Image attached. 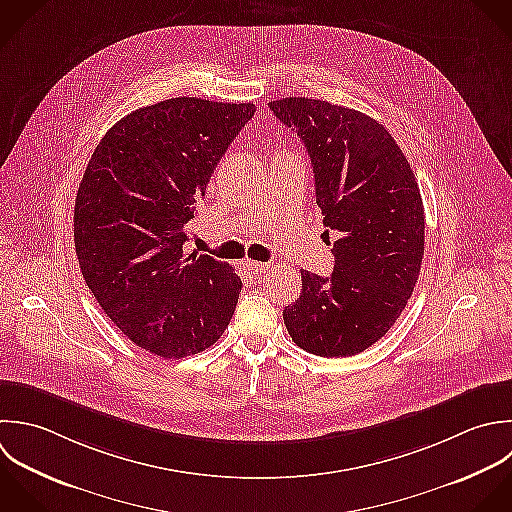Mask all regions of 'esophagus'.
I'll list each match as a JSON object with an SVG mask.
<instances>
[{"mask_svg":"<svg viewBox=\"0 0 512 512\" xmlns=\"http://www.w3.org/2000/svg\"><path fill=\"white\" fill-rule=\"evenodd\" d=\"M245 267H247V271L251 273V275H263V273H267L269 269H271V265L269 263H259V261H245Z\"/></svg>","mask_w":512,"mask_h":512,"instance_id":"1","label":"esophagus"}]
</instances>
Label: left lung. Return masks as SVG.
Masks as SVG:
<instances>
[{"label": "left lung", "mask_w": 512, "mask_h": 512, "mask_svg": "<svg viewBox=\"0 0 512 512\" xmlns=\"http://www.w3.org/2000/svg\"><path fill=\"white\" fill-rule=\"evenodd\" d=\"M269 107L303 139L323 225L339 233L333 275L301 271V295L283 321L307 353H363L395 325L419 279L425 207L415 173L391 133L361 111L309 97Z\"/></svg>", "instance_id": "obj_1"}]
</instances>
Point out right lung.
I'll return each mask as SVG.
<instances>
[{"label": "right lung", "instance_id": "right-lung-1", "mask_svg": "<svg viewBox=\"0 0 512 512\" xmlns=\"http://www.w3.org/2000/svg\"><path fill=\"white\" fill-rule=\"evenodd\" d=\"M253 103L165 99L119 119L95 147L75 197L81 275L137 347L181 359L227 329L241 279L229 263L183 251L195 203Z\"/></svg>", "mask_w": 512, "mask_h": 512}]
</instances>
